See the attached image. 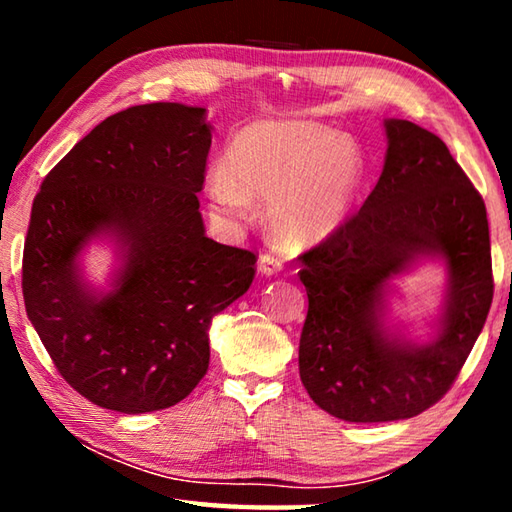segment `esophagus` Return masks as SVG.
Wrapping results in <instances>:
<instances>
[{
	"label": "esophagus",
	"mask_w": 512,
	"mask_h": 512,
	"mask_svg": "<svg viewBox=\"0 0 512 512\" xmlns=\"http://www.w3.org/2000/svg\"><path fill=\"white\" fill-rule=\"evenodd\" d=\"M284 268L282 259L275 257L271 253H264L262 257H259V271H262L264 275H277Z\"/></svg>",
	"instance_id": "esophagus-1"
}]
</instances>
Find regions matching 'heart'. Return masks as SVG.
Masks as SVG:
<instances>
[{"mask_svg":"<svg viewBox=\"0 0 512 512\" xmlns=\"http://www.w3.org/2000/svg\"><path fill=\"white\" fill-rule=\"evenodd\" d=\"M363 180V155L350 137L314 121H262L230 142L210 201L228 221H248L253 198H268L273 235L309 246L348 221Z\"/></svg>","mask_w":512,"mask_h":512,"instance_id":"heart-1","label":"heart"}]
</instances>
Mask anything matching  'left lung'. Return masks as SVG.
Masks as SVG:
<instances>
[{"instance_id": "8db88e82", "label": "left lung", "mask_w": 512, "mask_h": 512, "mask_svg": "<svg viewBox=\"0 0 512 512\" xmlns=\"http://www.w3.org/2000/svg\"><path fill=\"white\" fill-rule=\"evenodd\" d=\"M386 160L361 210L302 253L309 309L300 379L345 422H393L436 404L461 372L492 305L485 203L438 135L386 119ZM448 266L439 332L427 344L385 327L387 282L420 258Z\"/></svg>"}]
</instances>
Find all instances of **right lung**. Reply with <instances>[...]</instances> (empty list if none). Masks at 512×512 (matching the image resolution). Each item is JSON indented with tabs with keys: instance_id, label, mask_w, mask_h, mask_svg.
Here are the masks:
<instances>
[{
	"instance_id": "1",
	"label": "right lung",
	"mask_w": 512,
	"mask_h": 512,
	"mask_svg": "<svg viewBox=\"0 0 512 512\" xmlns=\"http://www.w3.org/2000/svg\"><path fill=\"white\" fill-rule=\"evenodd\" d=\"M205 108L144 103L103 119L42 180L22 257L27 316L60 375L119 413L169 409L210 366V325L244 296L255 253L205 235L198 192ZM110 236V292L82 280L80 250Z\"/></svg>"
}]
</instances>
